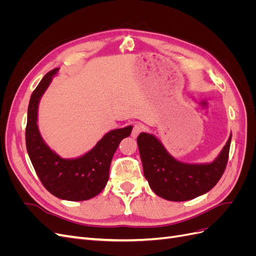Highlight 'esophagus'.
I'll list each match as a JSON object with an SVG mask.
<instances>
[{"mask_svg":"<svg viewBox=\"0 0 256 256\" xmlns=\"http://www.w3.org/2000/svg\"><path fill=\"white\" fill-rule=\"evenodd\" d=\"M142 130H143V126L141 125V124H134V128H132V132H131V136L136 138L142 132Z\"/></svg>","mask_w":256,"mask_h":256,"instance_id":"esophagus-1","label":"esophagus"}]
</instances>
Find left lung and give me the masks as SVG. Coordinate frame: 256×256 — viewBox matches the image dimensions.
Instances as JSON below:
<instances>
[{
	"label": "left lung",
	"instance_id": "obj_1",
	"mask_svg": "<svg viewBox=\"0 0 256 256\" xmlns=\"http://www.w3.org/2000/svg\"><path fill=\"white\" fill-rule=\"evenodd\" d=\"M232 134L222 150L210 164H184L170 154L152 134L138 136L144 176L152 190L162 198L182 202L212 190L226 170Z\"/></svg>",
	"mask_w": 256,
	"mask_h": 256
}]
</instances>
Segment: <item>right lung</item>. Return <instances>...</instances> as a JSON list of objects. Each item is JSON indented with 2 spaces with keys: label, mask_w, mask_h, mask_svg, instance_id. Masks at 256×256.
<instances>
[{
  "label": "right lung",
  "mask_w": 256,
  "mask_h": 256,
  "mask_svg": "<svg viewBox=\"0 0 256 256\" xmlns=\"http://www.w3.org/2000/svg\"><path fill=\"white\" fill-rule=\"evenodd\" d=\"M60 68L46 74L30 99L26 143L30 162L44 187L51 194L66 200H85L102 192L109 180L113 154L132 126L106 134L90 150L78 158H62L44 141L38 128V106Z\"/></svg>",
  "instance_id": "right-lung-1"
}]
</instances>
